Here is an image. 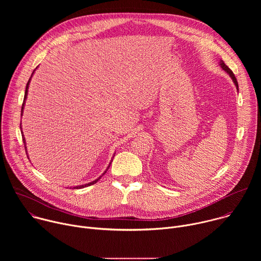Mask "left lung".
I'll use <instances>...</instances> for the list:
<instances>
[{
    "instance_id": "8db88e82",
    "label": "left lung",
    "mask_w": 261,
    "mask_h": 261,
    "mask_svg": "<svg viewBox=\"0 0 261 261\" xmlns=\"http://www.w3.org/2000/svg\"><path fill=\"white\" fill-rule=\"evenodd\" d=\"M219 65H220V67L223 69V70H224L227 74H228V75L230 76V79L232 80V82H233V84L236 85V88H237V90L239 91V85H238V82H237V79H236V76H234V74L232 73V71L225 65V63L224 62H223L222 60H220L219 61Z\"/></svg>"
}]
</instances>
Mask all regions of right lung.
<instances>
[{
	"label": "right lung",
	"mask_w": 261,
	"mask_h": 261,
	"mask_svg": "<svg viewBox=\"0 0 261 261\" xmlns=\"http://www.w3.org/2000/svg\"><path fill=\"white\" fill-rule=\"evenodd\" d=\"M37 69V68H36ZM36 69L33 71V73H32V75H31V77H30V80H29V82H28V84H27V87H25V92H24V98H23V103H22V106H21V114H20V116L22 117V114H23V108H24V105H25V100H27V98H28V91H29V86H30V83H31V80H32V76H33V74L35 73V71H36ZM20 131H21V135H22V140H23V144H24V148H25V152H27V156H28V158L30 159V157H29V155H28V151H27V142H25V138H24V135H23V132H22V127H21V122H20ZM114 157H115V155H114ZM113 157V158H114ZM111 162H113V159H111V161L109 162V165L107 166V168L105 169V171L103 172V174L107 171V169L109 168V166H110V164H111ZM102 174V175H103ZM102 175H100L98 178H96L95 180H93V181H91V182H88V184H85V185H80V186H75V187H70V189L72 188V189H83V188H85V187H89V186H92V185H94V184H96L101 177H102Z\"/></svg>",
	"instance_id": "add662e5"
}]
</instances>
